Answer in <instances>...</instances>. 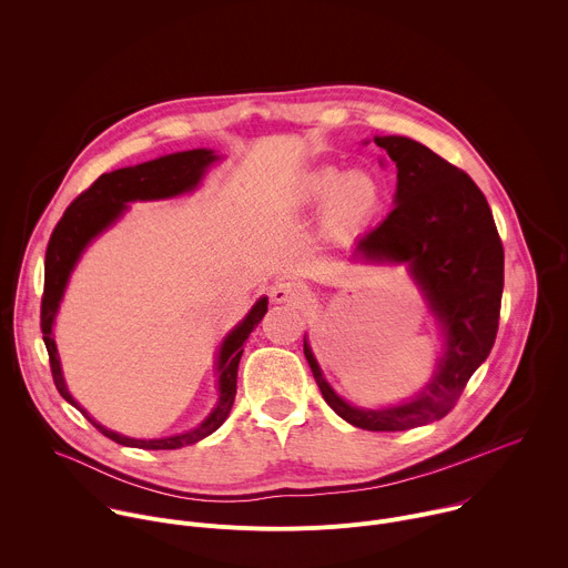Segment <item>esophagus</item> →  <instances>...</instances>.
<instances>
[{
  "mask_svg": "<svg viewBox=\"0 0 568 568\" xmlns=\"http://www.w3.org/2000/svg\"><path fill=\"white\" fill-rule=\"evenodd\" d=\"M311 297V291L304 282L300 280H280L271 286V300L275 304H293L302 306Z\"/></svg>",
  "mask_w": 568,
  "mask_h": 568,
  "instance_id": "34e87169",
  "label": "esophagus"
}]
</instances>
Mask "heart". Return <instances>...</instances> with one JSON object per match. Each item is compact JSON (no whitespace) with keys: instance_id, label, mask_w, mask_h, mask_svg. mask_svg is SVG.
Returning <instances> with one entry per match:
<instances>
[{"instance_id":"heart-1","label":"heart","mask_w":568,"mask_h":568,"mask_svg":"<svg viewBox=\"0 0 568 568\" xmlns=\"http://www.w3.org/2000/svg\"><path fill=\"white\" fill-rule=\"evenodd\" d=\"M302 200L315 206L326 204L328 222L337 231H351L375 215L382 191L375 178L364 171L342 175L337 169L326 166L304 180Z\"/></svg>"}]
</instances>
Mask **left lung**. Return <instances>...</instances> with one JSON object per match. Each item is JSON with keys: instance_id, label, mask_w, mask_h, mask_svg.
Segmentation results:
<instances>
[{"instance_id": "obj_1", "label": "left lung", "mask_w": 568, "mask_h": 568, "mask_svg": "<svg viewBox=\"0 0 568 568\" xmlns=\"http://www.w3.org/2000/svg\"><path fill=\"white\" fill-rule=\"evenodd\" d=\"M375 144L397 169L395 209L357 242L355 257L408 262L446 331V353L415 399L379 410L346 404L322 377L306 342L304 355L342 419L364 430H408L446 417L488 357L499 326L504 248L484 193L464 171L408 138H375Z\"/></svg>"}]
</instances>
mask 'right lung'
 <instances>
[{
  "instance_id": "1",
  "label": "right lung",
  "mask_w": 568,
  "mask_h": 568,
  "mask_svg": "<svg viewBox=\"0 0 568 568\" xmlns=\"http://www.w3.org/2000/svg\"><path fill=\"white\" fill-rule=\"evenodd\" d=\"M217 155L206 149H195V151H184L175 155H166L133 169H120L113 173L100 175L84 193H80L71 206L64 211L62 220L53 229V235L47 246V262H44V295H42V335L44 344L49 351V362H51V373L53 382L60 390V395L71 402L75 408L89 417V413L71 397L62 368H60V357H58V346L53 339V320L60 306V300L64 295L69 275L80 260L82 251L87 244L100 235L104 229H109L126 209V202L135 200H160V197H173L180 193H186L197 186L202 180L204 171L209 164H213ZM268 308V300L262 297L246 320L224 339L220 359H217V373H220V402L213 408V413L197 426L191 428L189 433L173 435V437H162V439H133L124 437L120 433H113L98 424L93 417V426L106 435L109 439L124 444V446H135V448H146V450H171V448H182L189 444H195L217 430L224 419L231 413V406L235 402L237 393V366L244 353V342L253 333V328L262 322L264 313Z\"/></svg>"
}]
</instances>
